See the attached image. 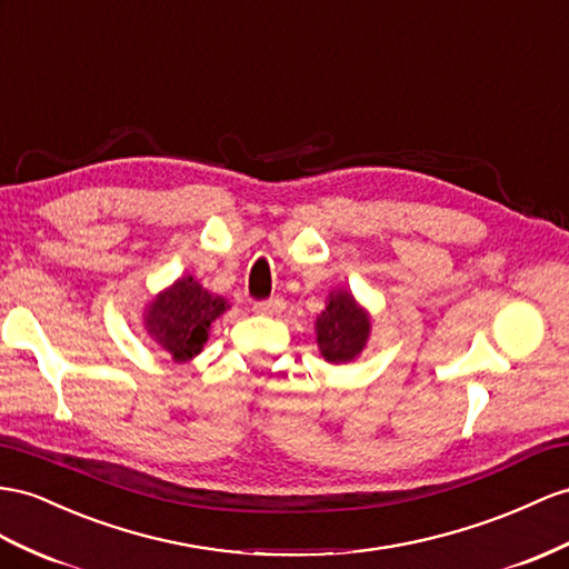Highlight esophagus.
<instances>
[{
	"instance_id": "1",
	"label": "esophagus",
	"mask_w": 569,
	"mask_h": 569,
	"mask_svg": "<svg viewBox=\"0 0 569 569\" xmlns=\"http://www.w3.org/2000/svg\"><path fill=\"white\" fill-rule=\"evenodd\" d=\"M283 308H286V302L281 298H269V300L254 302V312L257 315H279Z\"/></svg>"
}]
</instances>
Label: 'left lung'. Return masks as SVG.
Masks as SVG:
<instances>
[{
	"mask_svg": "<svg viewBox=\"0 0 569 569\" xmlns=\"http://www.w3.org/2000/svg\"><path fill=\"white\" fill-rule=\"evenodd\" d=\"M370 315L348 290H331L327 310L317 317V346L329 362L356 360L370 339Z\"/></svg>",
	"mask_w": 569,
	"mask_h": 569,
	"instance_id": "left-lung-1",
	"label": "left lung"
}]
</instances>
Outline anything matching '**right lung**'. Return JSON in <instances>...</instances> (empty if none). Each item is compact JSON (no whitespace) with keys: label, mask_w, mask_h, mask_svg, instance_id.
Instances as JSON below:
<instances>
[{"label":"right lung","mask_w":569,"mask_h":569,"mask_svg":"<svg viewBox=\"0 0 569 569\" xmlns=\"http://www.w3.org/2000/svg\"><path fill=\"white\" fill-rule=\"evenodd\" d=\"M226 310V298L209 293L194 276L187 273L149 302L143 327L174 362H184L201 353L211 325Z\"/></svg>","instance_id":"obj_1"}]
</instances>
